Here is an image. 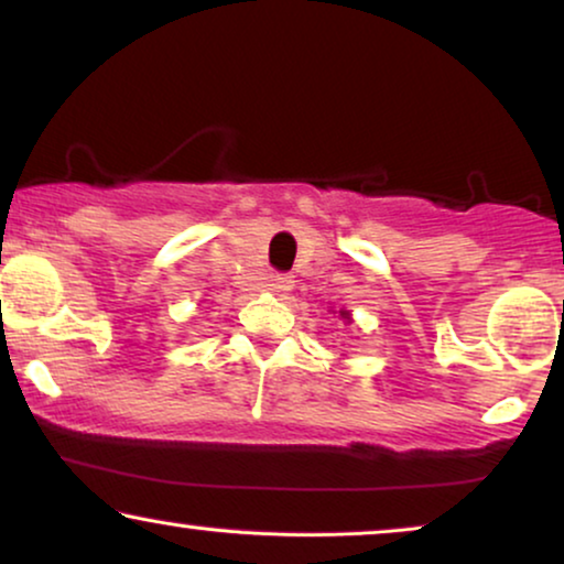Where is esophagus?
Here are the masks:
<instances>
[{"label":"esophagus","instance_id":"34e87169","mask_svg":"<svg viewBox=\"0 0 564 564\" xmlns=\"http://www.w3.org/2000/svg\"><path fill=\"white\" fill-rule=\"evenodd\" d=\"M265 286H268V291H273V294L283 296V294H289L291 289H294V278L286 275V273H275V275L268 278Z\"/></svg>","mask_w":564,"mask_h":564}]
</instances>
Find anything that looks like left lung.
I'll use <instances>...</instances> for the list:
<instances>
[{
	"mask_svg": "<svg viewBox=\"0 0 564 564\" xmlns=\"http://www.w3.org/2000/svg\"><path fill=\"white\" fill-rule=\"evenodd\" d=\"M340 317H343L345 322H350V314H348V312H345V310H340Z\"/></svg>",
	"mask_w": 564,
	"mask_h": 564,
	"instance_id": "left-lung-1",
	"label": "left lung"
}]
</instances>
